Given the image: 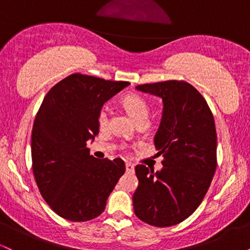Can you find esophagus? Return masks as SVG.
<instances>
[{
    "instance_id": "obj_1",
    "label": "esophagus",
    "mask_w": 250,
    "mask_h": 250,
    "mask_svg": "<svg viewBox=\"0 0 250 250\" xmlns=\"http://www.w3.org/2000/svg\"><path fill=\"white\" fill-rule=\"evenodd\" d=\"M125 170H127L128 173H133V171H134V166L131 165V163L127 162V163H125Z\"/></svg>"
}]
</instances>
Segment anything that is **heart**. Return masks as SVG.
<instances>
[{"instance_id": "b5f03b06", "label": "heart", "mask_w": 250, "mask_h": 250, "mask_svg": "<svg viewBox=\"0 0 250 250\" xmlns=\"http://www.w3.org/2000/svg\"><path fill=\"white\" fill-rule=\"evenodd\" d=\"M121 104L135 122H147L149 109L147 102L141 96L137 94H127L122 97ZM99 125L101 128H104L108 125V110L105 108L100 111Z\"/></svg>"}]
</instances>
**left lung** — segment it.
Wrapping results in <instances>:
<instances>
[{
    "mask_svg": "<svg viewBox=\"0 0 250 250\" xmlns=\"http://www.w3.org/2000/svg\"><path fill=\"white\" fill-rule=\"evenodd\" d=\"M162 100V116L154 137L162 169L135 167L139 186L133 195L136 216L155 227H170L196 210L216 169V129L207 102L185 81L137 85Z\"/></svg>",
    "mask_w": 250,
    "mask_h": 250,
    "instance_id": "1",
    "label": "left lung"
}]
</instances>
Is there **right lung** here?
I'll list each match as a JSON object with an SVG mask.
<instances>
[{
	"instance_id": "1",
	"label": "right lung",
	"mask_w": 250,
	"mask_h": 250,
	"mask_svg": "<svg viewBox=\"0 0 250 250\" xmlns=\"http://www.w3.org/2000/svg\"><path fill=\"white\" fill-rule=\"evenodd\" d=\"M128 84L73 74L43 99L31 131L33 173L43 199L63 219L83 222L102 214L125 174L121 159H95L87 142L99 134L103 104Z\"/></svg>"
}]
</instances>
